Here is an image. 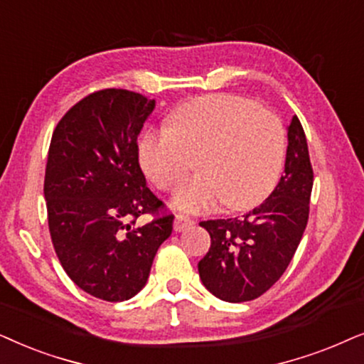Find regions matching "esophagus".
<instances>
[{
  "label": "esophagus",
  "mask_w": 364,
  "mask_h": 364,
  "mask_svg": "<svg viewBox=\"0 0 364 364\" xmlns=\"http://www.w3.org/2000/svg\"><path fill=\"white\" fill-rule=\"evenodd\" d=\"M195 225V220H191V218H188L185 215H176V218H174V231H185L186 228H190Z\"/></svg>",
  "instance_id": "34e87169"
}]
</instances>
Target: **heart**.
<instances>
[{
	"instance_id": "b5f03b06",
	"label": "heart",
	"mask_w": 364,
	"mask_h": 364,
	"mask_svg": "<svg viewBox=\"0 0 364 364\" xmlns=\"http://www.w3.org/2000/svg\"><path fill=\"white\" fill-rule=\"evenodd\" d=\"M287 153V133L273 111L232 95H211L179 106L169 129L139 143V164L161 191L185 183L196 159L200 174L174 198L186 213L258 205L273 190Z\"/></svg>"
}]
</instances>
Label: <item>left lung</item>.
<instances>
[{
  "mask_svg": "<svg viewBox=\"0 0 364 364\" xmlns=\"http://www.w3.org/2000/svg\"><path fill=\"white\" fill-rule=\"evenodd\" d=\"M313 168L298 116L288 126L284 173L253 211L230 220H208L211 246L198 263L210 293L228 303L256 299L281 278L293 259L309 215Z\"/></svg>",
  "mask_w": 364,
  "mask_h": 364,
  "instance_id": "left-lung-1",
  "label": "left lung"
}]
</instances>
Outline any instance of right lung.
Wrapping results in <instances>:
<instances>
[{"label":"right lung","instance_id":"obj_1","mask_svg":"<svg viewBox=\"0 0 364 364\" xmlns=\"http://www.w3.org/2000/svg\"><path fill=\"white\" fill-rule=\"evenodd\" d=\"M154 100L128 90L95 91L53 132L45 173L48 226L66 274L91 296L126 301L146 284L173 215L146 186L138 134ZM141 214L155 220L136 226Z\"/></svg>","mask_w":364,"mask_h":364}]
</instances>
